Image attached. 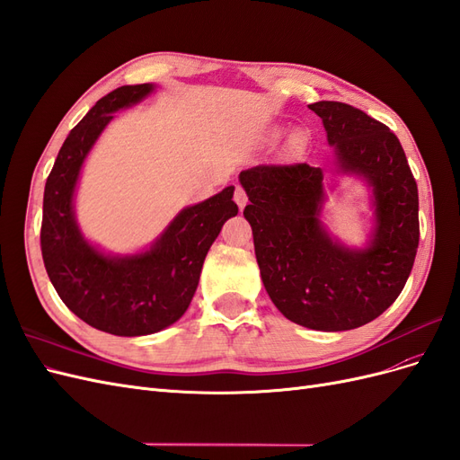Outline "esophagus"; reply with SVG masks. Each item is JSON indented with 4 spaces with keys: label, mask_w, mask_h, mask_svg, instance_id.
<instances>
[{
    "label": "esophagus",
    "mask_w": 460,
    "mask_h": 460,
    "mask_svg": "<svg viewBox=\"0 0 460 460\" xmlns=\"http://www.w3.org/2000/svg\"><path fill=\"white\" fill-rule=\"evenodd\" d=\"M234 201H235V205H238L240 208H243V207H245V203H247V196H245V191H243V188H242V186L235 188V191H234Z\"/></svg>",
    "instance_id": "34e87169"
}]
</instances>
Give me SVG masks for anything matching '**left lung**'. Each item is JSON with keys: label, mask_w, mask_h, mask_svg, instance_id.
Returning <instances> with one entry per match:
<instances>
[{"label": "left lung", "mask_w": 460, "mask_h": 460, "mask_svg": "<svg viewBox=\"0 0 460 460\" xmlns=\"http://www.w3.org/2000/svg\"><path fill=\"white\" fill-rule=\"evenodd\" d=\"M333 171L259 164L240 172L255 255L269 297L288 320L323 332L368 324L407 284L419 247V188L397 136L360 109L316 102ZM371 191L373 220L363 246H347L325 226L327 191L339 178Z\"/></svg>", "instance_id": "8db88e82"}]
</instances>
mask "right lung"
<instances>
[{"mask_svg":"<svg viewBox=\"0 0 460 460\" xmlns=\"http://www.w3.org/2000/svg\"><path fill=\"white\" fill-rule=\"evenodd\" d=\"M157 84L120 86L97 102L66 136L44 190L41 257L63 303L113 336H147L182 318L220 228L238 215L234 186L188 205L147 247L111 253L82 232L75 198L82 166L117 111L137 105Z\"/></svg>","mask_w":460,"mask_h":460,"instance_id":"right-lung-1","label":"right lung"}]
</instances>
